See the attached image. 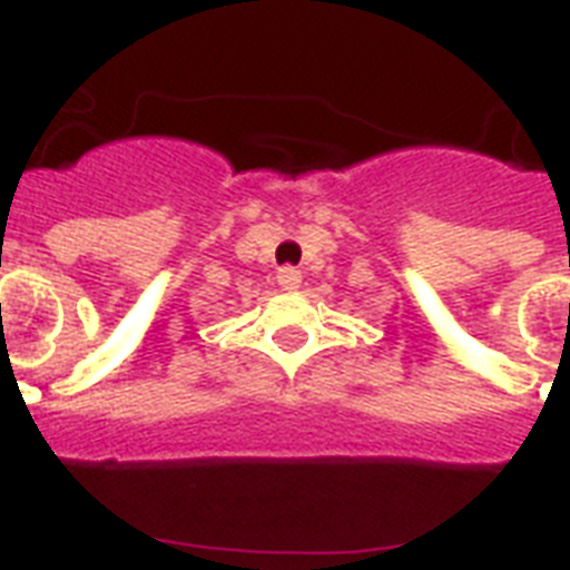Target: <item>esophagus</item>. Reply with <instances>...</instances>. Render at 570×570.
Listing matches in <instances>:
<instances>
[{
    "mask_svg": "<svg viewBox=\"0 0 570 570\" xmlns=\"http://www.w3.org/2000/svg\"><path fill=\"white\" fill-rule=\"evenodd\" d=\"M277 284L284 286V289H295V286L302 284V272H298L295 266L277 268Z\"/></svg>",
    "mask_w": 570,
    "mask_h": 570,
    "instance_id": "obj_1",
    "label": "esophagus"
}]
</instances>
